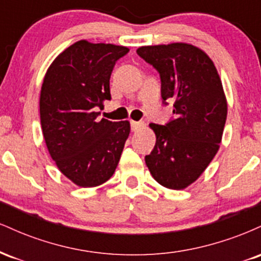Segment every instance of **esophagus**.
I'll return each mask as SVG.
<instances>
[{
  "instance_id": "esophagus-1",
  "label": "esophagus",
  "mask_w": 261,
  "mask_h": 261,
  "mask_svg": "<svg viewBox=\"0 0 261 261\" xmlns=\"http://www.w3.org/2000/svg\"><path fill=\"white\" fill-rule=\"evenodd\" d=\"M130 125H131V131H134V133L140 131L141 128H143V126H145V124L141 121H131Z\"/></svg>"
}]
</instances>
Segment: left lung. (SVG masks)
Masks as SVG:
<instances>
[{
	"label": "left lung",
	"mask_w": 261,
	"mask_h": 261,
	"mask_svg": "<svg viewBox=\"0 0 261 261\" xmlns=\"http://www.w3.org/2000/svg\"><path fill=\"white\" fill-rule=\"evenodd\" d=\"M136 53L160 73L162 103L174 101V118L149 124L155 145L146 164L161 185L180 190L202 174L220 148L227 118L222 83L211 59L190 44L142 46Z\"/></svg>",
	"instance_id": "left-lung-1"
}]
</instances>
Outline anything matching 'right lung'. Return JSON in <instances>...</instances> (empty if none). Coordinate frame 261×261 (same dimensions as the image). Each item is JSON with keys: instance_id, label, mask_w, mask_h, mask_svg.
I'll return each mask as SVG.
<instances>
[{"instance_id": "right-lung-1", "label": "right lung", "mask_w": 261, "mask_h": 261, "mask_svg": "<svg viewBox=\"0 0 261 261\" xmlns=\"http://www.w3.org/2000/svg\"><path fill=\"white\" fill-rule=\"evenodd\" d=\"M125 46L81 40L61 53L47 70L40 93L41 128L58 168L74 184L98 187L115 172L128 121L99 119L112 99L110 76Z\"/></svg>"}]
</instances>
